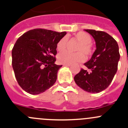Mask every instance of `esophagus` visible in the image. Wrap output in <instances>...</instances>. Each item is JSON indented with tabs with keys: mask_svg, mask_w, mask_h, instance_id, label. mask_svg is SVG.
Listing matches in <instances>:
<instances>
[{
	"mask_svg": "<svg viewBox=\"0 0 128 128\" xmlns=\"http://www.w3.org/2000/svg\"><path fill=\"white\" fill-rule=\"evenodd\" d=\"M64 66H66V67H70V64H64Z\"/></svg>",
	"mask_w": 128,
	"mask_h": 128,
	"instance_id": "34e87169",
	"label": "esophagus"
}]
</instances>
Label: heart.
<instances>
[{
	"label": "heart",
	"instance_id": "b5f03b06",
	"mask_svg": "<svg viewBox=\"0 0 128 128\" xmlns=\"http://www.w3.org/2000/svg\"><path fill=\"white\" fill-rule=\"evenodd\" d=\"M75 38L79 42L76 48L78 52L70 53L68 51L60 52L58 56V62L63 64H72L76 62H83L85 60V56L89 57L92 53V38L84 32H79L75 34ZM68 39L66 37L61 38L57 44L58 51H63L66 47Z\"/></svg>",
	"mask_w": 128,
	"mask_h": 128
}]
</instances>
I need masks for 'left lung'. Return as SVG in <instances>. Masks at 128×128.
Instances as JSON below:
<instances>
[{"label":"left lung","instance_id":"obj_1","mask_svg":"<svg viewBox=\"0 0 128 128\" xmlns=\"http://www.w3.org/2000/svg\"><path fill=\"white\" fill-rule=\"evenodd\" d=\"M92 36L96 49L84 65L88 70L82 69L74 76V81L88 92L98 93L106 89L113 79L120 59L117 42L103 31L84 29Z\"/></svg>","mask_w":128,"mask_h":128}]
</instances>
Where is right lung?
<instances>
[{
  "label": "right lung",
  "instance_id": "right-lung-1",
  "mask_svg": "<svg viewBox=\"0 0 128 128\" xmlns=\"http://www.w3.org/2000/svg\"><path fill=\"white\" fill-rule=\"evenodd\" d=\"M66 34L44 28L24 33L17 40L12 50V68L17 82L30 94H39L52 86L58 72L57 44Z\"/></svg>",
  "mask_w": 128,
  "mask_h": 128
}]
</instances>
